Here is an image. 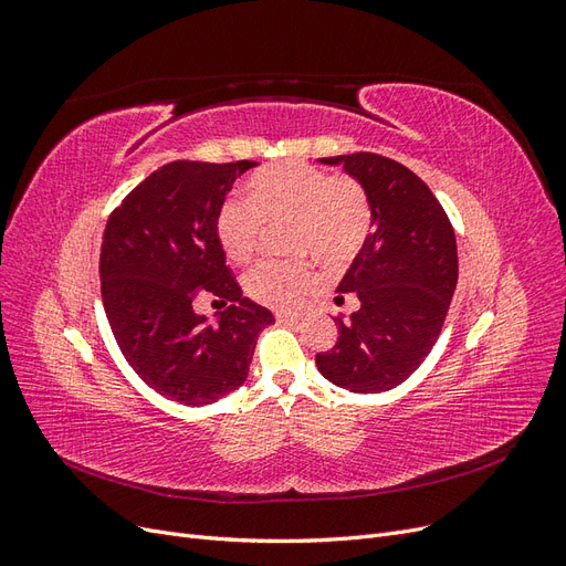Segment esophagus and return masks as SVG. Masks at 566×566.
Segmentation results:
<instances>
[{
    "instance_id": "obj_1",
    "label": "esophagus",
    "mask_w": 566,
    "mask_h": 566,
    "mask_svg": "<svg viewBox=\"0 0 566 566\" xmlns=\"http://www.w3.org/2000/svg\"><path fill=\"white\" fill-rule=\"evenodd\" d=\"M276 321L285 323V325H295V323H300V316H295V314H276Z\"/></svg>"
}]
</instances>
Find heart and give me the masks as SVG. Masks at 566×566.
<instances>
[{
    "mask_svg": "<svg viewBox=\"0 0 566 566\" xmlns=\"http://www.w3.org/2000/svg\"><path fill=\"white\" fill-rule=\"evenodd\" d=\"M287 250L314 256L339 271L361 254L373 208L354 177H333L300 160L269 165L254 172L243 198H229L217 214V238L229 260L248 264L266 227L287 224ZM318 285V271L306 260L264 262L245 276V293L271 310H297Z\"/></svg>",
    "mask_w": 566,
    "mask_h": 566,
    "instance_id": "1",
    "label": "heart"
}]
</instances>
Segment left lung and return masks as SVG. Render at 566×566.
<instances>
[{
    "mask_svg": "<svg viewBox=\"0 0 566 566\" xmlns=\"http://www.w3.org/2000/svg\"><path fill=\"white\" fill-rule=\"evenodd\" d=\"M342 165L366 188L373 233L337 285L356 293L361 310L335 318L337 342L316 354L325 380L358 394H378L408 380L447 321L458 283L451 221L418 175L378 153L321 158Z\"/></svg>",
    "mask_w": 566,
    "mask_h": 566,
    "instance_id": "obj_1",
    "label": "left lung"
}]
</instances>
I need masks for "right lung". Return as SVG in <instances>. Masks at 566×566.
Returning a JSON list of instances; mask_svg holds the SVG:
<instances>
[{"label": "right lung", "mask_w": 566, "mask_h": 566, "mask_svg": "<svg viewBox=\"0 0 566 566\" xmlns=\"http://www.w3.org/2000/svg\"><path fill=\"white\" fill-rule=\"evenodd\" d=\"M256 163L175 160L117 205L101 243V297L119 352L163 397L205 406L238 389L256 337L273 323L243 297L217 238L231 184ZM208 294L229 303L217 322L195 314Z\"/></svg>", "instance_id": "right-lung-1"}]
</instances>
